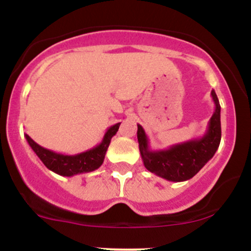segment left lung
I'll list each match as a JSON object with an SVG mask.
<instances>
[{
  "label": "left lung",
  "instance_id": "left-lung-1",
  "mask_svg": "<svg viewBox=\"0 0 251 251\" xmlns=\"http://www.w3.org/2000/svg\"><path fill=\"white\" fill-rule=\"evenodd\" d=\"M215 111L207 124V130L201 138L175 144L163 151H151L143 127L137 125V140L144 166L148 171L168 181L182 182L192 178L214 156L221 142V107L211 91Z\"/></svg>",
  "mask_w": 251,
  "mask_h": 251
}]
</instances>
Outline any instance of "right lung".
I'll return each mask as SVG.
<instances>
[{"mask_svg":"<svg viewBox=\"0 0 251 251\" xmlns=\"http://www.w3.org/2000/svg\"><path fill=\"white\" fill-rule=\"evenodd\" d=\"M120 124L121 123H118L110 126L107 132L104 133L102 142L98 146L82 151V153L75 154V155H65V154L55 153V151L44 148L26 133H25V138L48 170L60 175V176L72 177L74 175L95 171L102 165L107 149L110 144L111 137L118 132Z\"/></svg>","mask_w":251,"mask_h":251,"instance_id":"1","label":"right lung"}]
</instances>
